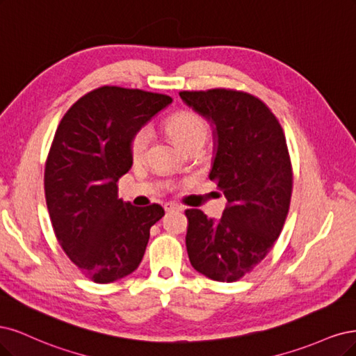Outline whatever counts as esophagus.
<instances>
[{
  "label": "esophagus",
  "mask_w": 356,
  "mask_h": 356,
  "mask_svg": "<svg viewBox=\"0 0 356 356\" xmlns=\"http://www.w3.org/2000/svg\"><path fill=\"white\" fill-rule=\"evenodd\" d=\"M164 210L165 211H181V205L175 204V202H165L164 204Z\"/></svg>",
  "instance_id": "34e87169"
}]
</instances>
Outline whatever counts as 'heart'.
I'll list each match as a JSON object with an SVG mask.
<instances>
[{
  "instance_id": "1",
  "label": "heart",
  "mask_w": 356,
  "mask_h": 356,
  "mask_svg": "<svg viewBox=\"0 0 356 356\" xmlns=\"http://www.w3.org/2000/svg\"><path fill=\"white\" fill-rule=\"evenodd\" d=\"M167 131L173 136V139L185 147L192 140L200 137H207L209 127L200 115L189 111H183L171 117L165 124ZM149 143V130L142 127L137 130L130 140V154L134 159L143 156Z\"/></svg>"
}]
</instances>
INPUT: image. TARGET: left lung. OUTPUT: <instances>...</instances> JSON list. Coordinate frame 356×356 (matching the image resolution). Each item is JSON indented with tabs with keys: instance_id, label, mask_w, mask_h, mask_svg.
Segmentation results:
<instances>
[{
	"instance_id": "obj_1",
	"label": "left lung",
	"mask_w": 356,
	"mask_h": 356,
	"mask_svg": "<svg viewBox=\"0 0 356 356\" xmlns=\"http://www.w3.org/2000/svg\"><path fill=\"white\" fill-rule=\"evenodd\" d=\"M179 95L214 125L210 180L227 200L219 222L198 209L185 211L188 256L205 277L234 282L266 257L289 214L293 168L285 134L265 103L245 91L213 88Z\"/></svg>"
}]
</instances>
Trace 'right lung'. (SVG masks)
I'll use <instances>...</instances> for the list:
<instances>
[{
    "label": "right lung",
    "instance_id": "obj_1",
    "mask_svg": "<svg viewBox=\"0 0 356 356\" xmlns=\"http://www.w3.org/2000/svg\"><path fill=\"white\" fill-rule=\"evenodd\" d=\"M173 102L167 95L103 86L78 99L57 125L44 170L45 202L57 241L87 278L108 284L143 259L158 204L118 198V179L133 164L130 140Z\"/></svg>",
    "mask_w": 356,
    "mask_h": 356
}]
</instances>
